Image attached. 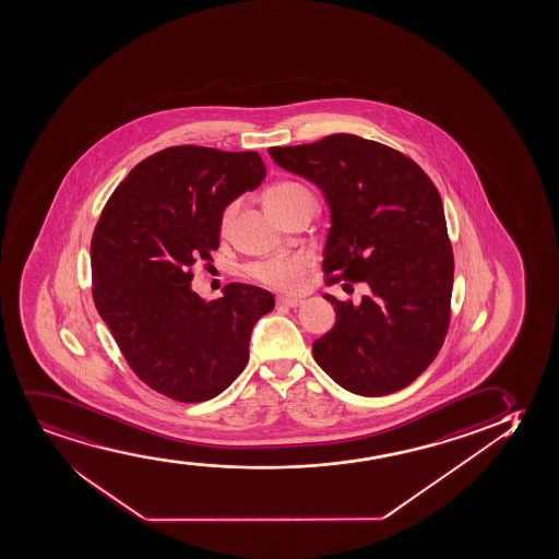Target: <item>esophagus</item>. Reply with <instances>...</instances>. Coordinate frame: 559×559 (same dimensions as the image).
<instances>
[{
    "instance_id": "1",
    "label": "esophagus",
    "mask_w": 559,
    "mask_h": 559,
    "mask_svg": "<svg viewBox=\"0 0 559 559\" xmlns=\"http://www.w3.org/2000/svg\"><path fill=\"white\" fill-rule=\"evenodd\" d=\"M302 305L300 298L280 297L277 298V306H285V308H298Z\"/></svg>"
}]
</instances>
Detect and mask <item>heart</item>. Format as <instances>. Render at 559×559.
<instances>
[{
	"label": "heart",
	"mask_w": 559,
	"mask_h": 559,
	"mask_svg": "<svg viewBox=\"0 0 559 559\" xmlns=\"http://www.w3.org/2000/svg\"><path fill=\"white\" fill-rule=\"evenodd\" d=\"M297 197H311V192L308 191V187L297 183V181H280V183L272 185L266 192V205H269L270 212L277 213L283 205ZM238 207H240V202H230L221 213V230L223 233L233 226L234 219L238 215ZM248 272L249 276H253L254 280H259L274 289L295 290L305 283L306 261L298 254L277 257V259H269V261L254 262L249 266Z\"/></svg>",
	"instance_id": "b5f03b06"
}]
</instances>
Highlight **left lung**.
<instances>
[{"mask_svg": "<svg viewBox=\"0 0 559 559\" xmlns=\"http://www.w3.org/2000/svg\"><path fill=\"white\" fill-rule=\"evenodd\" d=\"M269 153L325 197L326 282L370 289L359 305L325 295L338 319L313 342L319 367L355 395L406 388L435 360L450 325L453 251L437 187L408 156L359 135Z\"/></svg>", "mask_w": 559, "mask_h": 559, "instance_id": "obj_1", "label": "left lung"}]
</instances>
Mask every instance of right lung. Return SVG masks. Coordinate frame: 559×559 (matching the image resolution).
<instances>
[{
  "label": "right lung",
  "mask_w": 559,
  "mask_h": 559,
  "mask_svg": "<svg viewBox=\"0 0 559 559\" xmlns=\"http://www.w3.org/2000/svg\"><path fill=\"white\" fill-rule=\"evenodd\" d=\"M266 176L254 151L179 145L132 168L107 200L91 243L93 298L135 376L179 403L219 395L249 359L269 290L228 283L205 302L192 266L213 261L221 213Z\"/></svg>",
  "instance_id": "obj_1"
}]
</instances>
